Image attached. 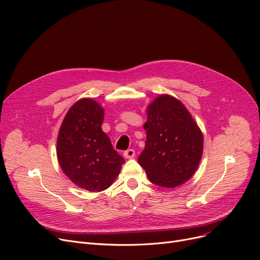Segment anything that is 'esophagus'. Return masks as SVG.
I'll use <instances>...</instances> for the list:
<instances>
[{
  "label": "esophagus",
  "instance_id": "esophagus-1",
  "mask_svg": "<svg viewBox=\"0 0 260 260\" xmlns=\"http://www.w3.org/2000/svg\"><path fill=\"white\" fill-rule=\"evenodd\" d=\"M123 155L125 158H134L135 157V151H134L133 149H128L127 151H125L123 153Z\"/></svg>",
  "mask_w": 260,
  "mask_h": 260
}]
</instances>
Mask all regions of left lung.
I'll return each mask as SVG.
<instances>
[{
    "label": "left lung",
    "mask_w": 260,
    "mask_h": 260,
    "mask_svg": "<svg viewBox=\"0 0 260 260\" xmlns=\"http://www.w3.org/2000/svg\"><path fill=\"white\" fill-rule=\"evenodd\" d=\"M145 150L138 157L149 180L174 188L194 176L204 151V136L185 106L161 94L147 107Z\"/></svg>",
    "instance_id": "obj_1"
}]
</instances>
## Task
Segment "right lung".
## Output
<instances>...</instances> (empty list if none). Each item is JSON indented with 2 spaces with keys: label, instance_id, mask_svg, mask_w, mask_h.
I'll list each match as a JSON object with an SVG mask.
<instances>
[{
  "label": "right lung",
  "instance_id": "obj_1",
  "mask_svg": "<svg viewBox=\"0 0 260 260\" xmlns=\"http://www.w3.org/2000/svg\"><path fill=\"white\" fill-rule=\"evenodd\" d=\"M104 108L92 99L76 102L59 129L57 161L66 177L85 190L108 188L120 174L124 158L102 129Z\"/></svg>",
  "mask_w": 260,
  "mask_h": 260
}]
</instances>
